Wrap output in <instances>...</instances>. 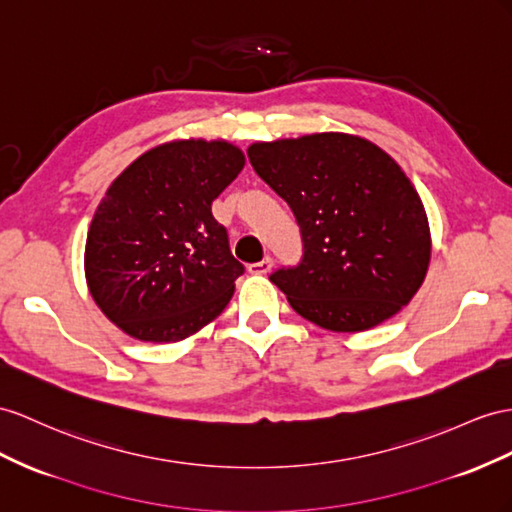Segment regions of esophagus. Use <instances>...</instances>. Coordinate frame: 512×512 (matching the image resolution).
<instances>
[{
	"label": "esophagus",
	"mask_w": 512,
	"mask_h": 512,
	"mask_svg": "<svg viewBox=\"0 0 512 512\" xmlns=\"http://www.w3.org/2000/svg\"><path fill=\"white\" fill-rule=\"evenodd\" d=\"M270 270H272V257H264L261 261H257V264L248 266V272L251 274H268Z\"/></svg>",
	"instance_id": "obj_1"
}]
</instances>
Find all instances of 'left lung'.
<instances>
[{
  "instance_id": "obj_1",
  "label": "left lung",
  "mask_w": 512,
  "mask_h": 512,
  "mask_svg": "<svg viewBox=\"0 0 512 512\" xmlns=\"http://www.w3.org/2000/svg\"><path fill=\"white\" fill-rule=\"evenodd\" d=\"M248 160L298 222L303 257L270 274L296 313L355 333L409 305L428 270L430 231L419 194L383 149L331 131L257 142Z\"/></svg>"
}]
</instances>
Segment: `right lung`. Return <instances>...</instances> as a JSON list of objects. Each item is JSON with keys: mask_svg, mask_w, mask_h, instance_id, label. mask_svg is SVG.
<instances>
[{"mask_svg": "<svg viewBox=\"0 0 512 512\" xmlns=\"http://www.w3.org/2000/svg\"><path fill=\"white\" fill-rule=\"evenodd\" d=\"M244 168L229 142L179 140L116 179L86 240L95 303L142 342H179L220 316L244 266L212 203Z\"/></svg>", "mask_w": 512, "mask_h": 512, "instance_id": "1", "label": "right lung"}]
</instances>
